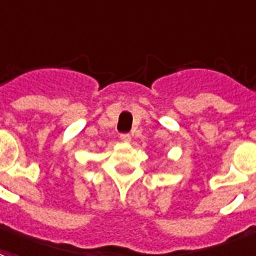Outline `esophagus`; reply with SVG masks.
Listing matches in <instances>:
<instances>
[{
  "instance_id": "obj_1",
  "label": "esophagus",
  "mask_w": 256,
  "mask_h": 256,
  "mask_svg": "<svg viewBox=\"0 0 256 256\" xmlns=\"http://www.w3.org/2000/svg\"><path fill=\"white\" fill-rule=\"evenodd\" d=\"M120 141H122V142L128 144L130 141H132V137H130L128 134H120Z\"/></svg>"
}]
</instances>
